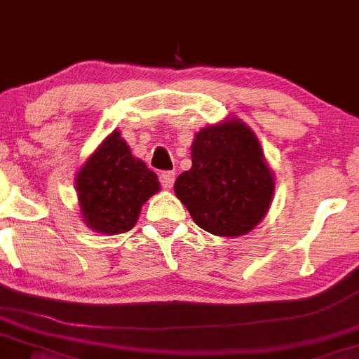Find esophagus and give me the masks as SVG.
<instances>
[{
    "instance_id": "obj_1",
    "label": "esophagus",
    "mask_w": 359,
    "mask_h": 359,
    "mask_svg": "<svg viewBox=\"0 0 359 359\" xmlns=\"http://www.w3.org/2000/svg\"><path fill=\"white\" fill-rule=\"evenodd\" d=\"M175 180H176V175L172 171H164L161 175V183L164 188H171L172 184H175Z\"/></svg>"
}]
</instances>
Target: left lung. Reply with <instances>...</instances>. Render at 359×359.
Returning a JSON list of instances; mask_svg holds the SVG:
<instances>
[{
  "label": "left lung",
  "instance_id": "obj_1",
  "mask_svg": "<svg viewBox=\"0 0 359 359\" xmlns=\"http://www.w3.org/2000/svg\"><path fill=\"white\" fill-rule=\"evenodd\" d=\"M175 194L202 230L240 236L268 212L275 176L252 129L231 117L195 135L191 168L178 176Z\"/></svg>",
  "mask_w": 359,
  "mask_h": 359
}]
</instances>
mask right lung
Segmentation results:
<instances>
[{
    "label": "right lung",
    "mask_w": 359,
    "mask_h": 359,
    "mask_svg": "<svg viewBox=\"0 0 359 359\" xmlns=\"http://www.w3.org/2000/svg\"><path fill=\"white\" fill-rule=\"evenodd\" d=\"M81 216L97 233L117 235L136 224L142 205L161 190L157 175L114 131L91 154L76 176Z\"/></svg>",
    "instance_id": "1"
}]
</instances>
